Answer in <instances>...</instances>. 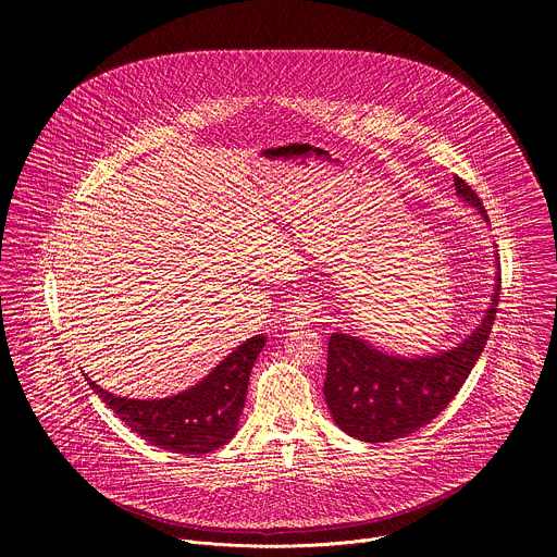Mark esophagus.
I'll return each mask as SVG.
<instances>
[{
  "label": "esophagus",
  "instance_id": "esophagus-1",
  "mask_svg": "<svg viewBox=\"0 0 557 557\" xmlns=\"http://www.w3.org/2000/svg\"><path fill=\"white\" fill-rule=\"evenodd\" d=\"M314 314H317V306L310 299H297L293 306L286 308V317L284 322L290 329H304L310 322H314Z\"/></svg>",
  "mask_w": 557,
  "mask_h": 557
}]
</instances>
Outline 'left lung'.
I'll return each mask as SVG.
<instances>
[{
	"instance_id": "obj_1",
	"label": "left lung",
	"mask_w": 557,
	"mask_h": 557,
	"mask_svg": "<svg viewBox=\"0 0 557 557\" xmlns=\"http://www.w3.org/2000/svg\"><path fill=\"white\" fill-rule=\"evenodd\" d=\"M454 187L462 202L487 220L481 198L465 181L454 176ZM498 297L500 262L496 253L494 293L483 320L449 350L401 357L379 350L361 337L333 333L324 383L333 421L366 443H387L425 428L447 408L479 361L496 320Z\"/></svg>"
}]
</instances>
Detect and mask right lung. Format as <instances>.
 I'll use <instances>...</instances> for the list:
<instances>
[{"label": "right lung", "instance_id": "1", "mask_svg": "<svg viewBox=\"0 0 557 557\" xmlns=\"http://www.w3.org/2000/svg\"><path fill=\"white\" fill-rule=\"evenodd\" d=\"M267 337L256 335L224 357L196 385L165 399H127L97 381L90 387L103 404L143 441L176 454L202 456L226 445L240 421L253 363Z\"/></svg>", "mask_w": 557, "mask_h": 557}]
</instances>
